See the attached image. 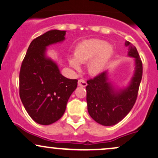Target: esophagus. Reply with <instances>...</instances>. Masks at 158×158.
Here are the masks:
<instances>
[{"label": "esophagus", "instance_id": "obj_1", "mask_svg": "<svg viewBox=\"0 0 158 158\" xmlns=\"http://www.w3.org/2000/svg\"><path fill=\"white\" fill-rule=\"evenodd\" d=\"M78 83L79 86H81V87H85L87 85V83L83 79H80L78 81V83Z\"/></svg>", "mask_w": 158, "mask_h": 158}]
</instances>
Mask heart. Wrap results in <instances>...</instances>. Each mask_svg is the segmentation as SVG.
Segmentation results:
<instances>
[{
  "label": "heart",
  "mask_w": 158,
  "mask_h": 158,
  "mask_svg": "<svg viewBox=\"0 0 158 158\" xmlns=\"http://www.w3.org/2000/svg\"><path fill=\"white\" fill-rule=\"evenodd\" d=\"M114 53V48L105 41L89 40L81 42L76 47L75 57L69 58V63L76 70L80 69V64H88L91 75H99L104 70Z\"/></svg>",
  "instance_id": "1"
}]
</instances>
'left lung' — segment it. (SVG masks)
I'll use <instances>...</instances> for the list:
<instances>
[{"label": "left lung", "mask_w": 158, "mask_h": 158, "mask_svg": "<svg viewBox=\"0 0 158 158\" xmlns=\"http://www.w3.org/2000/svg\"><path fill=\"white\" fill-rule=\"evenodd\" d=\"M130 46L128 56L135 58V73L130 85L125 89H116L109 82L108 73L103 72L87 81L86 101L91 117L104 126H112L122 121L135 104L143 75V66L135 47Z\"/></svg>", "instance_id": "obj_1"}]
</instances>
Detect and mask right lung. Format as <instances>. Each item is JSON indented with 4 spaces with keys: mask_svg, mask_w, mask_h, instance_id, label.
<instances>
[{
    "mask_svg": "<svg viewBox=\"0 0 158 158\" xmlns=\"http://www.w3.org/2000/svg\"><path fill=\"white\" fill-rule=\"evenodd\" d=\"M65 31L52 30L31 42L19 71V97L36 123L51 124L63 116L77 80L60 73L57 64L45 55L46 48L65 40Z\"/></svg>",
    "mask_w": 158,
    "mask_h": 158,
    "instance_id": "obj_1",
    "label": "right lung"
}]
</instances>
